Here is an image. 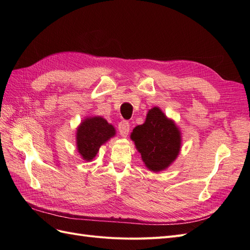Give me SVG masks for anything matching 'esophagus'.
I'll use <instances>...</instances> for the list:
<instances>
[{"instance_id":"esophagus-1","label":"esophagus","mask_w":250,"mask_h":250,"mask_svg":"<svg viewBox=\"0 0 250 250\" xmlns=\"http://www.w3.org/2000/svg\"><path fill=\"white\" fill-rule=\"evenodd\" d=\"M118 129L120 131V134L122 135V137L126 138L128 135V132H129L130 125H129V123L127 122V121H121V122L118 125Z\"/></svg>"}]
</instances>
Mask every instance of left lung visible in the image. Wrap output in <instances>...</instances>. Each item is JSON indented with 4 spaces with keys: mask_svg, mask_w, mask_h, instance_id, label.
Here are the masks:
<instances>
[{
    "mask_svg": "<svg viewBox=\"0 0 250 250\" xmlns=\"http://www.w3.org/2000/svg\"><path fill=\"white\" fill-rule=\"evenodd\" d=\"M130 139L144 164L152 172L167 169L176 160L181 146L178 127L158 107L148 111L145 123L134 128Z\"/></svg>",
    "mask_w": 250,
    "mask_h": 250,
    "instance_id": "obj_1",
    "label": "left lung"
}]
</instances>
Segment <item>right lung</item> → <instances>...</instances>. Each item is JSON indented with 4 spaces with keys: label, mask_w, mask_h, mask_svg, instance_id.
Instances as JSON below:
<instances>
[{
    "label": "right lung",
    "mask_w": 250,
    "mask_h": 250,
    "mask_svg": "<svg viewBox=\"0 0 250 250\" xmlns=\"http://www.w3.org/2000/svg\"><path fill=\"white\" fill-rule=\"evenodd\" d=\"M116 135V129L102 117H87L77 128L76 145L83 160L90 162L99 148Z\"/></svg>",
    "instance_id": "1"
}]
</instances>
